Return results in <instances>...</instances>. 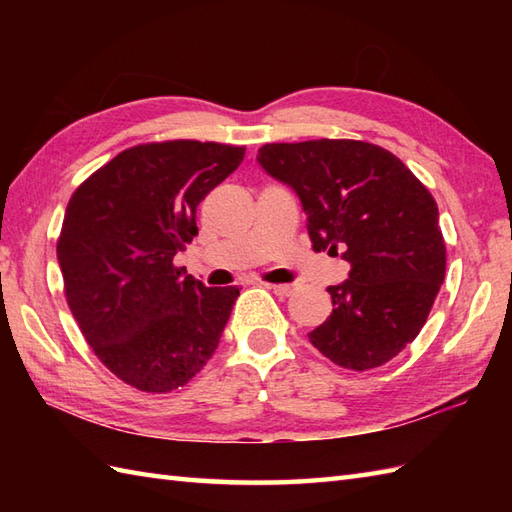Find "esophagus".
<instances>
[{
    "label": "esophagus",
    "instance_id": "34e87169",
    "mask_svg": "<svg viewBox=\"0 0 512 512\" xmlns=\"http://www.w3.org/2000/svg\"><path fill=\"white\" fill-rule=\"evenodd\" d=\"M266 288L273 290L279 297H290L292 292H295V286H290V284H266Z\"/></svg>",
    "mask_w": 512,
    "mask_h": 512
}]
</instances>
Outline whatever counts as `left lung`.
Masks as SVG:
<instances>
[{"mask_svg":"<svg viewBox=\"0 0 512 512\" xmlns=\"http://www.w3.org/2000/svg\"><path fill=\"white\" fill-rule=\"evenodd\" d=\"M257 162L297 191L312 250L350 262L310 343L354 372L385 365L420 334L444 281L433 195L400 158L363 140L268 143Z\"/></svg>","mask_w":512,"mask_h":512,"instance_id":"left-lung-1","label":"left lung"}]
</instances>
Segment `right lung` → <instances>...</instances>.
<instances>
[{"label": "right lung", "mask_w": 512, "mask_h": 512, "mask_svg": "<svg viewBox=\"0 0 512 512\" xmlns=\"http://www.w3.org/2000/svg\"><path fill=\"white\" fill-rule=\"evenodd\" d=\"M244 154L200 140L136 145L72 193L57 239L63 292L85 341L123 383L167 394L217 350L239 288H206L173 257L198 235V204Z\"/></svg>", "instance_id": "add662e5"}]
</instances>
